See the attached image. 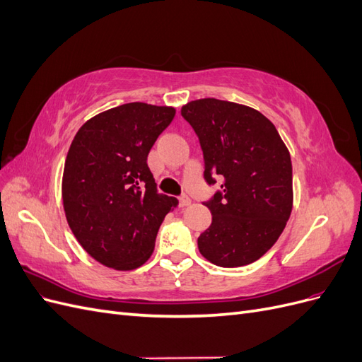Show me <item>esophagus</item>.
Instances as JSON below:
<instances>
[{
  "mask_svg": "<svg viewBox=\"0 0 362 362\" xmlns=\"http://www.w3.org/2000/svg\"><path fill=\"white\" fill-rule=\"evenodd\" d=\"M178 199H180V205H181V206H187V205H190V202H192L187 194H181Z\"/></svg>",
  "mask_w": 362,
  "mask_h": 362,
  "instance_id": "esophagus-1",
  "label": "esophagus"
}]
</instances>
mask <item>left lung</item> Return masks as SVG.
<instances>
[{"instance_id": "1", "label": "left lung", "mask_w": 362, "mask_h": 362, "mask_svg": "<svg viewBox=\"0 0 362 362\" xmlns=\"http://www.w3.org/2000/svg\"><path fill=\"white\" fill-rule=\"evenodd\" d=\"M199 137L204 178L222 181L205 205L213 222L198 238L202 257L240 267L276 243L293 208L290 152L275 125L255 108L204 98L181 108Z\"/></svg>"}]
</instances>
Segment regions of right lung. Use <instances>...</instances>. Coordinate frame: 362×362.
I'll use <instances>...</instances> for the list:
<instances>
[{
    "label": "right lung",
    "mask_w": 362,
    "mask_h": 362,
    "mask_svg": "<svg viewBox=\"0 0 362 362\" xmlns=\"http://www.w3.org/2000/svg\"><path fill=\"white\" fill-rule=\"evenodd\" d=\"M173 107L129 103L93 116L64 161L62 198L83 249L101 264L133 270L154 252L158 228L178 199L157 192L148 154Z\"/></svg>",
    "instance_id": "add662e5"
}]
</instances>
